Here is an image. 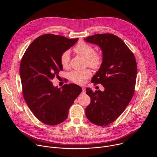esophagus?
<instances>
[{
	"instance_id": "esophagus-1",
	"label": "esophagus",
	"mask_w": 157,
	"mask_h": 157,
	"mask_svg": "<svg viewBox=\"0 0 157 157\" xmlns=\"http://www.w3.org/2000/svg\"><path fill=\"white\" fill-rule=\"evenodd\" d=\"M82 93H85V92H86L85 86H82Z\"/></svg>"
}]
</instances>
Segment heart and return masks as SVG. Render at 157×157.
I'll return each instance as SVG.
<instances>
[{"label": "heart", "instance_id": "1", "mask_svg": "<svg viewBox=\"0 0 157 157\" xmlns=\"http://www.w3.org/2000/svg\"><path fill=\"white\" fill-rule=\"evenodd\" d=\"M74 51L81 56L86 59L87 64L91 68L97 69L102 64V57L100 53L95 52L94 48L85 42L78 43L74 48ZM70 59L69 52H64L61 56V63L63 68L68 67ZM91 76L90 70H84L82 71H75L70 74V79L74 82L78 84L84 83L87 78Z\"/></svg>", "mask_w": 157, "mask_h": 157}]
</instances>
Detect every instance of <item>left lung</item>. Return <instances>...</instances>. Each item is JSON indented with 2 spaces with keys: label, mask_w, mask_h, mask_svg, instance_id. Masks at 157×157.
<instances>
[{
  "label": "left lung",
  "mask_w": 157,
  "mask_h": 157,
  "mask_svg": "<svg viewBox=\"0 0 157 157\" xmlns=\"http://www.w3.org/2000/svg\"><path fill=\"white\" fill-rule=\"evenodd\" d=\"M84 40L96 44L102 51V64L91 82L104 87L103 91L96 92L89 87L86 89L91 98L86 107V116L94 124L105 126L119 117L133 97L137 63L125 43L113 34H96Z\"/></svg>",
  "instance_id": "8db88e82"
}]
</instances>
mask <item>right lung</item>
Returning a JSON list of instances; mask_svg holds the SVG:
<instances>
[{
  "label": "right lung",
  "instance_id": "obj_1",
  "mask_svg": "<svg viewBox=\"0 0 157 157\" xmlns=\"http://www.w3.org/2000/svg\"><path fill=\"white\" fill-rule=\"evenodd\" d=\"M78 38L45 34L30 44L21 59L20 76L24 99L41 122L55 125L68 117L70 107L82 91L76 84L54 86L52 81L63 70L61 56Z\"/></svg>",
  "mask_w": 157,
  "mask_h": 157
}]
</instances>
